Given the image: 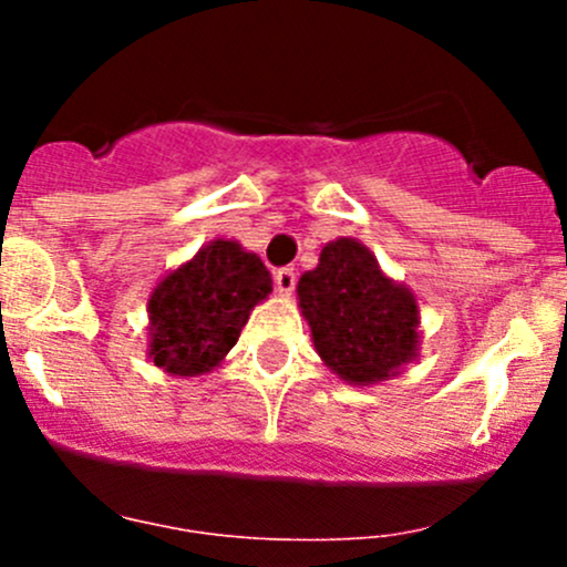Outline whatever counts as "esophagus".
<instances>
[{
  "label": "esophagus",
  "mask_w": 567,
  "mask_h": 567,
  "mask_svg": "<svg viewBox=\"0 0 567 567\" xmlns=\"http://www.w3.org/2000/svg\"><path fill=\"white\" fill-rule=\"evenodd\" d=\"M274 288L279 296H290L296 290V271L293 268H279L274 271Z\"/></svg>",
  "instance_id": "obj_1"
}]
</instances>
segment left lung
<instances>
[{"mask_svg":"<svg viewBox=\"0 0 567 567\" xmlns=\"http://www.w3.org/2000/svg\"><path fill=\"white\" fill-rule=\"evenodd\" d=\"M296 293L320 362L346 384H379L420 357L414 290L381 271L373 251L357 238L326 244L318 266L301 274Z\"/></svg>","mask_w":567,"mask_h":567,"instance_id":"1","label":"left lung"}]
</instances>
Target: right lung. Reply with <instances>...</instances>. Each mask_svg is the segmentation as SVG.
I'll list each match as a JSON object with an SVG mask.
<instances>
[{"label": "right lung", "instance_id": "right-lung-1", "mask_svg": "<svg viewBox=\"0 0 567 567\" xmlns=\"http://www.w3.org/2000/svg\"><path fill=\"white\" fill-rule=\"evenodd\" d=\"M271 285L255 251L214 238L153 288L147 359L177 379L210 373L238 342L251 310L268 299Z\"/></svg>", "mask_w": 567, "mask_h": 567}]
</instances>
